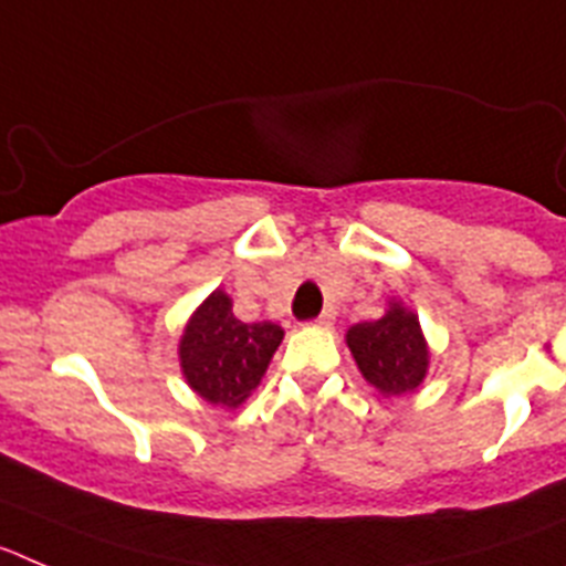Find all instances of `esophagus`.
I'll use <instances>...</instances> for the list:
<instances>
[{"label": "esophagus", "mask_w": 566, "mask_h": 566, "mask_svg": "<svg viewBox=\"0 0 566 566\" xmlns=\"http://www.w3.org/2000/svg\"><path fill=\"white\" fill-rule=\"evenodd\" d=\"M332 323H334V317L328 312L319 314V317L312 319V326H319V328H332Z\"/></svg>", "instance_id": "esophagus-1"}]
</instances>
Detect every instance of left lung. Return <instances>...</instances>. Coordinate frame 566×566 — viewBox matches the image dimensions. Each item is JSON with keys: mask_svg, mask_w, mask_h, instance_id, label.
I'll return each instance as SVG.
<instances>
[{"mask_svg": "<svg viewBox=\"0 0 566 566\" xmlns=\"http://www.w3.org/2000/svg\"><path fill=\"white\" fill-rule=\"evenodd\" d=\"M345 339L363 377L382 394H408L424 379L428 345L419 319L399 303L385 317L348 328Z\"/></svg>", "mask_w": 566, "mask_h": 566, "instance_id": "obj_1", "label": "left lung"}]
</instances>
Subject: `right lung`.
<instances>
[{
	"instance_id": "add662e5",
	"label": "right lung",
	"mask_w": 566,
	"mask_h": 566,
	"mask_svg": "<svg viewBox=\"0 0 566 566\" xmlns=\"http://www.w3.org/2000/svg\"><path fill=\"white\" fill-rule=\"evenodd\" d=\"M283 328L274 323H243L232 300L212 292L189 319L181 339V368L187 382L207 402L238 408L258 388Z\"/></svg>"
}]
</instances>
